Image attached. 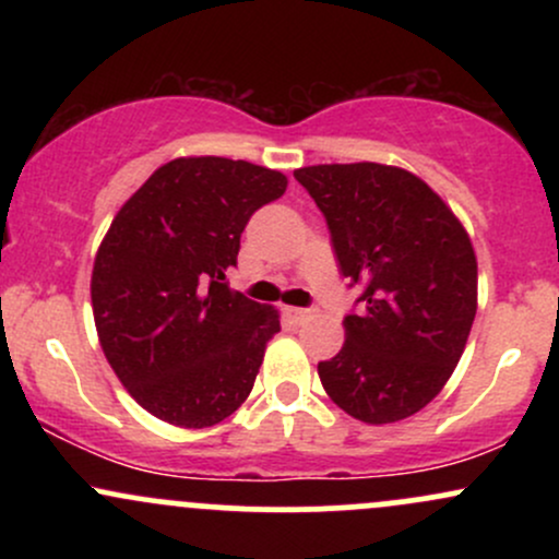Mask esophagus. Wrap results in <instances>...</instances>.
Listing matches in <instances>:
<instances>
[{"label":"esophagus","mask_w":559,"mask_h":559,"mask_svg":"<svg viewBox=\"0 0 559 559\" xmlns=\"http://www.w3.org/2000/svg\"><path fill=\"white\" fill-rule=\"evenodd\" d=\"M286 316L294 320V323H305L310 318V310L307 307H286Z\"/></svg>","instance_id":"obj_1"}]
</instances>
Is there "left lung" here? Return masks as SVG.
I'll use <instances>...</instances> for the list:
<instances>
[{"instance_id": "1", "label": "left lung", "mask_w": 559, "mask_h": 559, "mask_svg": "<svg viewBox=\"0 0 559 559\" xmlns=\"http://www.w3.org/2000/svg\"><path fill=\"white\" fill-rule=\"evenodd\" d=\"M294 178L316 199L349 288L346 342L318 362L352 418L383 426L439 394L476 318L478 267L452 210L413 173L378 163L312 165Z\"/></svg>"}]
</instances>
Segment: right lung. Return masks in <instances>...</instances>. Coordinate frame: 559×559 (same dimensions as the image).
<instances>
[{
  "label": "right lung",
  "mask_w": 559,
  "mask_h": 559,
  "mask_svg": "<svg viewBox=\"0 0 559 559\" xmlns=\"http://www.w3.org/2000/svg\"><path fill=\"white\" fill-rule=\"evenodd\" d=\"M286 176L243 159L181 157L115 215L92 305L115 376L146 413L207 428L241 407L281 331L278 312L230 292L241 234Z\"/></svg>",
  "instance_id": "obj_1"
}]
</instances>
